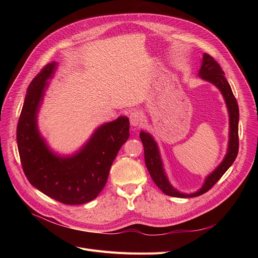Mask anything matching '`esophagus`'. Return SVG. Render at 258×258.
<instances>
[{"instance_id": "esophagus-1", "label": "esophagus", "mask_w": 258, "mask_h": 258, "mask_svg": "<svg viewBox=\"0 0 258 258\" xmlns=\"http://www.w3.org/2000/svg\"><path fill=\"white\" fill-rule=\"evenodd\" d=\"M144 119L143 114L140 111H135L130 114V124L132 127H138Z\"/></svg>"}]
</instances>
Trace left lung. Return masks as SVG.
<instances>
[{
	"label": "left lung",
	"mask_w": 258,
	"mask_h": 258,
	"mask_svg": "<svg viewBox=\"0 0 258 258\" xmlns=\"http://www.w3.org/2000/svg\"><path fill=\"white\" fill-rule=\"evenodd\" d=\"M224 74L225 73L221 69L220 64H218L210 54L204 53L198 76L204 81L213 84L223 95L229 116V140L227 153H226L223 161L217 166V168L212 173H210L206 177L205 183L201 186L200 189L191 194H184L175 189L174 187L171 185L166 174L157 143H156L154 138L148 134V132H140V138H141V141L144 146V159L146 168L155 184L159 187L163 194L168 195V196L178 198H192L207 192L208 190L212 188L214 184L224 175V173L229 169V167L237 158L239 151V107L237 100L235 96H233L232 90L230 88V85L227 82V80H226Z\"/></svg>",
	"instance_id": "1"
}]
</instances>
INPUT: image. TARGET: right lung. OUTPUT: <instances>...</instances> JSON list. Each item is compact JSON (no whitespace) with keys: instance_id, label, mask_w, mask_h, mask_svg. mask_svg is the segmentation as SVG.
I'll return each instance as SVG.
<instances>
[{"instance_id":"add662e5","label":"right lung","mask_w":258,"mask_h":258,"mask_svg":"<svg viewBox=\"0 0 258 258\" xmlns=\"http://www.w3.org/2000/svg\"><path fill=\"white\" fill-rule=\"evenodd\" d=\"M57 67L54 61L48 63L29 85L17 126L18 152L31 185L61 204L84 205L105 186L117 153L129 138V119L120 116L101 124L72 155L52 152L38 130L37 115Z\"/></svg>"}]
</instances>
